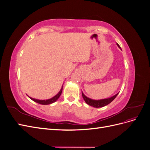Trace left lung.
Returning <instances> with one entry per match:
<instances>
[{
	"label": "left lung",
	"instance_id": "1",
	"mask_svg": "<svg viewBox=\"0 0 150 150\" xmlns=\"http://www.w3.org/2000/svg\"><path fill=\"white\" fill-rule=\"evenodd\" d=\"M116 44H117V46H118V47L121 49L120 46H119V44L117 43ZM118 93H117L116 94L114 95V96L111 97V98L99 99V100H95V99H91L89 98H88L87 96H85L83 92H82V96H83L84 100L85 101V102L86 103L88 104V105L91 106L94 108H101L103 106H105L108 105V104H110V103H111L115 99V98L117 96V95L118 94Z\"/></svg>",
	"mask_w": 150,
	"mask_h": 150
}]
</instances>
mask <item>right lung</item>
Here are the masks:
<instances>
[{
    "label": "right lung",
    "instance_id": "add662e5",
    "mask_svg": "<svg viewBox=\"0 0 150 150\" xmlns=\"http://www.w3.org/2000/svg\"><path fill=\"white\" fill-rule=\"evenodd\" d=\"M62 88H63V85H62V88H61V90L59 91V92L56 95H55V96H54V97H52V98H51V99H45V100H40V99L33 98H31V97L29 96L28 95V96L30 99H31L32 100L35 101V102H36V103H38L40 104H43V105H47V104H52V103H54V102H56V101L57 100V99H59V98L60 97L61 94V93H62Z\"/></svg>",
    "mask_w": 150,
    "mask_h": 150
}]
</instances>
